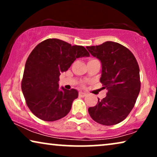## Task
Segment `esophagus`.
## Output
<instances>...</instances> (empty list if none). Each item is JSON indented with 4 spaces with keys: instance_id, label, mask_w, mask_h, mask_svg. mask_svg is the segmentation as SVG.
<instances>
[{
    "instance_id": "34e87169",
    "label": "esophagus",
    "mask_w": 157,
    "mask_h": 157,
    "mask_svg": "<svg viewBox=\"0 0 157 157\" xmlns=\"http://www.w3.org/2000/svg\"><path fill=\"white\" fill-rule=\"evenodd\" d=\"M79 96H81V97H85L86 96V94L84 93V92H82V91H80L78 94Z\"/></svg>"
}]
</instances>
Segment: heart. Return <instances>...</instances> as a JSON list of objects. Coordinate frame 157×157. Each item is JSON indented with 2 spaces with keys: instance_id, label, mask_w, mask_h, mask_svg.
Instances as JSON below:
<instances>
[{
  "instance_id": "b5f03b06",
  "label": "heart",
  "mask_w": 157,
  "mask_h": 157,
  "mask_svg": "<svg viewBox=\"0 0 157 157\" xmlns=\"http://www.w3.org/2000/svg\"><path fill=\"white\" fill-rule=\"evenodd\" d=\"M91 60H92V59H91Z\"/></svg>"
}]
</instances>
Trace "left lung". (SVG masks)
<instances>
[{
    "mask_svg": "<svg viewBox=\"0 0 157 157\" xmlns=\"http://www.w3.org/2000/svg\"><path fill=\"white\" fill-rule=\"evenodd\" d=\"M102 66L100 82L108 92L89 113L96 122L105 126L124 121L134 108L141 89L139 67L136 58L121 44L106 41L98 46H87Z\"/></svg>",
    "mask_w": 157,
    "mask_h": 157,
    "instance_id": "1",
    "label": "left lung"
}]
</instances>
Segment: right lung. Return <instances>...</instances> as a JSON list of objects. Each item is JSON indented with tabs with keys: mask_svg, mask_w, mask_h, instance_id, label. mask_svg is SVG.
<instances>
[{
	"mask_svg": "<svg viewBox=\"0 0 157 157\" xmlns=\"http://www.w3.org/2000/svg\"><path fill=\"white\" fill-rule=\"evenodd\" d=\"M83 46L48 38L36 46L25 62L21 89L30 110L38 119L53 121L66 117L78 91L59 89V76L76 59L89 56Z\"/></svg>",
	"mask_w": 157,
	"mask_h": 157,
	"instance_id": "1",
	"label": "right lung"
}]
</instances>
